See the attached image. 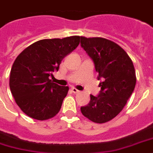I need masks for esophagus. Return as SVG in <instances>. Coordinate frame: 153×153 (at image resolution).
I'll return each mask as SVG.
<instances>
[{
  "instance_id": "esophagus-1",
  "label": "esophagus",
  "mask_w": 153,
  "mask_h": 153,
  "mask_svg": "<svg viewBox=\"0 0 153 153\" xmlns=\"http://www.w3.org/2000/svg\"><path fill=\"white\" fill-rule=\"evenodd\" d=\"M71 91L74 94H79V93H80V91H79V90H77L76 88H74V87L71 88Z\"/></svg>"
}]
</instances>
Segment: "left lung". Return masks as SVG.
I'll use <instances>...</instances> for the list:
<instances>
[{"label": "left lung", "instance_id": "left-lung-1", "mask_svg": "<svg viewBox=\"0 0 153 153\" xmlns=\"http://www.w3.org/2000/svg\"><path fill=\"white\" fill-rule=\"evenodd\" d=\"M81 46L93 59L101 91L81 107L83 116L95 123H105L123 109L135 88L136 72L132 59L118 44L102 37L81 36Z\"/></svg>", "mask_w": 153, "mask_h": 153}]
</instances>
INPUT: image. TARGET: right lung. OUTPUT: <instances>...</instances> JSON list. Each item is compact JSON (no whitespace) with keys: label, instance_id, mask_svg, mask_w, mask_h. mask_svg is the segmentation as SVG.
Segmentation results:
<instances>
[{"label":"right lung","instance_id":"obj_1","mask_svg":"<svg viewBox=\"0 0 153 153\" xmlns=\"http://www.w3.org/2000/svg\"><path fill=\"white\" fill-rule=\"evenodd\" d=\"M79 43V36L41 39L16 57L10 71L9 87L16 103L26 115L44 121L59 112L69 87L59 86L49 76L58 71L62 59Z\"/></svg>","mask_w":153,"mask_h":153}]
</instances>
